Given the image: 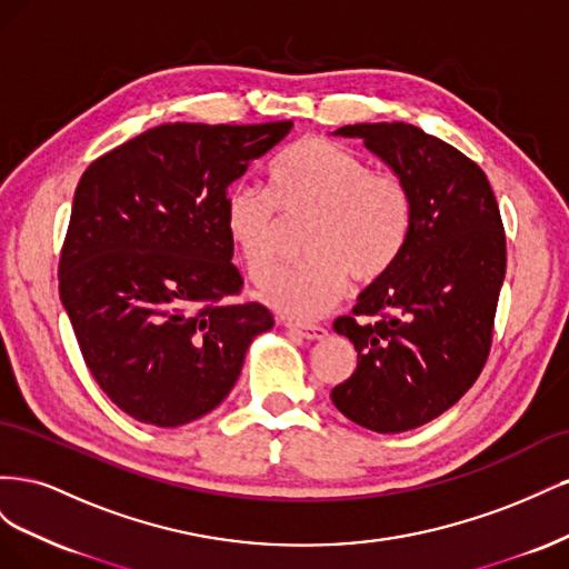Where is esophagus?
<instances>
[{
  "label": "esophagus",
  "instance_id": "esophagus-1",
  "mask_svg": "<svg viewBox=\"0 0 569 569\" xmlns=\"http://www.w3.org/2000/svg\"><path fill=\"white\" fill-rule=\"evenodd\" d=\"M284 327L289 332H295V335H299V337H303V339H308V341H320V339H325L327 337V330L325 327H320V325H299V322H284Z\"/></svg>",
  "mask_w": 569,
  "mask_h": 569
}]
</instances>
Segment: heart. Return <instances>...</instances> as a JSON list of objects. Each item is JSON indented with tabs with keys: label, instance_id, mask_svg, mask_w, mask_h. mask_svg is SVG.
Returning a JSON list of instances; mask_svg holds the SVG:
<instances>
[{
	"label": "heart",
	"instance_id": "1",
	"mask_svg": "<svg viewBox=\"0 0 569 569\" xmlns=\"http://www.w3.org/2000/svg\"><path fill=\"white\" fill-rule=\"evenodd\" d=\"M312 216L309 261L266 289L274 311L311 322L347 289L349 274L368 284L385 278L406 249L412 226L408 184L391 170H368L358 153L325 137H303L272 161L268 192L230 189L226 222L234 249L256 284L279 267L281 218Z\"/></svg>",
	"mask_w": 569,
	"mask_h": 569
}]
</instances>
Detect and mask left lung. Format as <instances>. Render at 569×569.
I'll list each match as a JSON object with an SVG mask.
<instances>
[{
	"mask_svg": "<svg viewBox=\"0 0 569 569\" xmlns=\"http://www.w3.org/2000/svg\"><path fill=\"white\" fill-rule=\"evenodd\" d=\"M358 137L408 184L412 226L385 278L335 320L358 366L332 389L351 422L396 435L458 403L487 363L506 278V232L493 189L475 161L408 123H358Z\"/></svg>",
	"mask_w": 569,
	"mask_h": 569,
	"instance_id": "8db88e82",
	"label": "left lung"
}]
</instances>
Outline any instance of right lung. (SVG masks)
Returning a JSON list of instances; mask_svg holds the SVG:
<instances>
[{"instance_id": "1", "label": "right lung", "mask_w": 569, "mask_h": 569, "mask_svg": "<svg viewBox=\"0 0 569 569\" xmlns=\"http://www.w3.org/2000/svg\"><path fill=\"white\" fill-rule=\"evenodd\" d=\"M289 130L166 123L82 173L59 295L84 363L130 418L178 427L211 412L274 325L261 303H226L242 289L226 199Z\"/></svg>"}]
</instances>
